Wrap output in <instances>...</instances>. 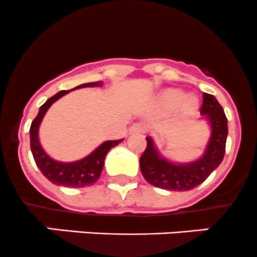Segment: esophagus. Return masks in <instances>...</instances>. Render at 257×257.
Here are the masks:
<instances>
[{
	"label": "esophagus",
	"mask_w": 257,
	"mask_h": 257,
	"mask_svg": "<svg viewBox=\"0 0 257 257\" xmlns=\"http://www.w3.org/2000/svg\"><path fill=\"white\" fill-rule=\"evenodd\" d=\"M146 131L144 123H134V125L130 127V134H144Z\"/></svg>",
	"instance_id": "1"
}]
</instances>
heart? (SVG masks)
<instances>
[{
  "label": "heart",
  "instance_id": "1",
  "mask_svg": "<svg viewBox=\"0 0 257 257\" xmlns=\"http://www.w3.org/2000/svg\"><path fill=\"white\" fill-rule=\"evenodd\" d=\"M161 103L166 108H175L181 103L182 111L185 113H191L199 106V100L194 95H187L184 97V92L180 90H167L162 95Z\"/></svg>",
  "mask_w": 257,
  "mask_h": 257
}]
</instances>
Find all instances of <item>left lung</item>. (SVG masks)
I'll return each instance as SVG.
<instances>
[{
    "label": "left lung",
    "mask_w": 257,
    "mask_h": 257,
    "mask_svg": "<svg viewBox=\"0 0 257 257\" xmlns=\"http://www.w3.org/2000/svg\"><path fill=\"white\" fill-rule=\"evenodd\" d=\"M201 115L211 127V136L204 155L187 164H175L161 156L151 137L140 157V169L145 180L152 186L170 191H189L199 186L218 167L225 155L227 139V118L215 96L204 93Z\"/></svg>",
    "instance_id": "1"
}]
</instances>
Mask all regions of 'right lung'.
<instances>
[{
  "instance_id": "1",
  "label": "right lung",
  "mask_w": 257,
  "mask_h": 257,
  "mask_svg": "<svg viewBox=\"0 0 257 257\" xmlns=\"http://www.w3.org/2000/svg\"><path fill=\"white\" fill-rule=\"evenodd\" d=\"M95 86H102L101 81L97 82H90V83H82V85L77 86V87L72 88H83V87H95ZM71 90L60 91L48 98L45 103L40 107L39 115L36 116L31 123V128H30V141H31V151L34 155L35 162H36L37 167L41 170V172L47 177L48 181L52 184L58 185V186L65 187H73V189H78V187H86L91 186L95 184L101 176L102 172L103 164H105V157L107 152L110 151L112 147L117 146L122 140H113V141H105L101 144L95 151L91 152L88 156L83 157V159L78 160V161L73 162H60L56 160L51 159L45 150L42 149L41 144L39 140V128L41 125V121L47 112L48 108L51 107L55 101L65 96L66 93L70 92Z\"/></svg>"
}]
</instances>
